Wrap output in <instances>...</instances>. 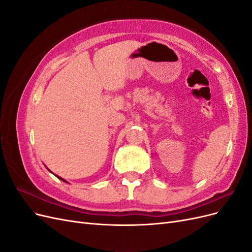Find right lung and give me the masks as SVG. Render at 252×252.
<instances>
[{
    "mask_svg": "<svg viewBox=\"0 0 252 252\" xmlns=\"http://www.w3.org/2000/svg\"><path fill=\"white\" fill-rule=\"evenodd\" d=\"M57 177H58V175H57ZM58 178H59V179H60V180H62V181H63V182H66V181H65V180H63V179H62V178H60V177H58Z\"/></svg>",
    "mask_w": 252,
    "mask_h": 252,
    "instance_id": "1",
    "label": "right lung"
}]
</instances>
